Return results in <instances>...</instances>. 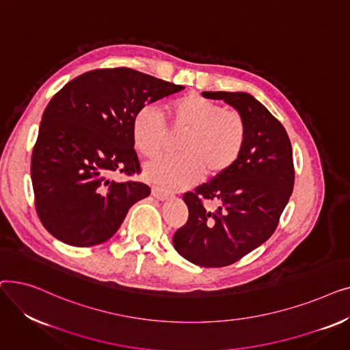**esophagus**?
<instances>
[{"label":"esophagus","mask_w":350,"mask_h":350,"mask_svg":"<svg viewBox=\"0 0 350 350\" xmlns=\"http://www.w3.org/2000/svg\"><path fill=\"white\" fill-rule=\"evenodd\" d=\"M152 194H153L157 200H167V198L170 197V194H169L167 191H164L163 189L156 187V186L152 189Z\"/></svg>","instance_id":"1"}]
</instances>
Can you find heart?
I'll list each match as a JSON object with an SVG mask.
<instances>
[{
	"label": "heart",
	"instance_id": "b5f03b06",
	"mask_svg": "<svg viewBox=\"0 0 350 350\" xmlns=\"http://www.w3.org/2000/svg\"><path fill=\"white\" fill-rule=\"evenodd\" d=\"M172 133L185 132L178 140V156L163 157L146 167V177L164 190L189 187L204 174L217 176L235 163L245 142V122L234 109H226L198 95L169 100L163 107ZM132 136L146 159L159 157L165 132L156 109L142 107L133 118Z\"/></svg>",
	"mask_w": 350,
	"mask_h": 350
}]
</instances>
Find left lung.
Segmentation results:
<instances>
[{"label": "left lung", "instance_id": "left-lung-1", "mask_svg": "<svg viewBox=\"0 0 350 350\" xmlns=\"http://www.w3.org/2000/svg\"><path fill=\"white\" fill-rule=\"evenodd\" d=\"M238 110L245 122V142L235 163L183 200L187 223L173 235L176 251L187 261L227 267L260 247L278 227L295 181L292 147L285 127L245 92H203ZM214 200L213 211L204 206Z\"/></svg>", "mask_w": 350, "mask_h": 350}]
</instances>
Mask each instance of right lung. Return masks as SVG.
Segmentation results:
<instances>
[{"label":"right lung","instance_id":"add662e5","mask_svg":"<svg viewBox=\"0 0 350 350\" xmlns=\"http://www.w3.org/2000/svg\"><path fill=\"white\" fill-rule=\"evenodd\" d=\"M185 89L131 68L82 73L44 110L31 157L35 210L59 241L92 247L107 241L135 203L150 194L140 181L132 123L147 103Z\"/></svg>","mask_w":350,"mask_h":350}]
</instances>
